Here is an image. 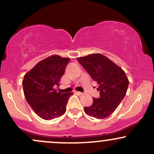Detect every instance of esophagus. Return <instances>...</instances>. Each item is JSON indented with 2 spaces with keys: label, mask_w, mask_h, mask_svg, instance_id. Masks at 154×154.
<instances>
[{
  "label": "esophagus",
  "mask_w": 154,
  "mask_h": 154,
  "mask_svg": "<svg viewBox=\"0 0 154 154\" xmlns=\"http://www.w3.org/2000/svg\"><path fill=\"white\" fill-rule=\"evenodd\" d=\"M75 93L77 95H82V92H79V91H76L75 92Z\"/></svg>",
  "instance_id": "1"
}]
</instances>
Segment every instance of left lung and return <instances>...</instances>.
<instances>
[{"label":"left lung","mask_w":154,"mask_h":154,"mask_svg":"<svg viewBox=\"0 0 154 154\" xmlns=\"http://www.w3.org/2000/svg\"><path fill=\"white\" fill-rule=\"evenodd\" d=\"M93 80L99 85L100 97L93 98L91 106L85 107L86 114L104 119L110 116L125 98L129 80L122 69L100 54L77 59Z\"/></svg>","instance_id":"1"}]
</instances>
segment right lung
<instances>
[{
    "label": "right lung",
    "instance_id": "1",
    "mask_svg": "<svg viewBox=\"0 0 154 154\" xmlns=\"http://www.w3.org/2000/svg\"><path fill=\"white\" fill-rule=\"evenodd\" d=\"M69 61V58L54 55L40 61L24 75L22 81L24 96L42 119H54L66 112L67 102L73 93H61L54 87L59 86Z\"/></svg>",
    "mask_w": 154,
    "mask_h": 154
}]
</instances>
